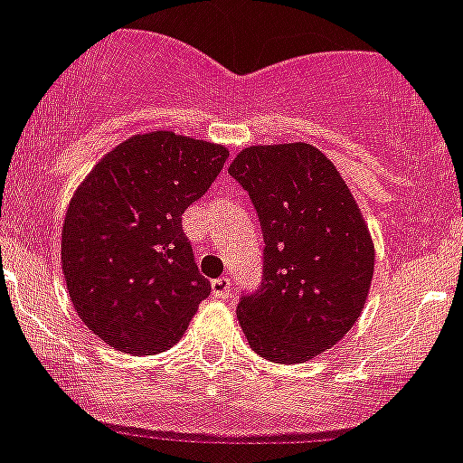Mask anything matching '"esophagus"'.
<instances>
[{"label": "esophagus", "mask_w": 463, "mask_h": 463, "mask_svg": "<svg viewBox=\"0 0 463 463\" xmlns=\"http://www.w3.org/2000/svg\"><path fill=\"white\" fill-rule=\"evenodd\" d=\"M212 293H214V298H228L231 296V279L219 277V279L212 281Z\"/></svg>", "instance_id": "34e87169"}]
</instances>
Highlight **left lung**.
I'll return each instance as SVG.
<instances>
[{"instance_id": "1", "label": "left lung", "mask_w": 463, "mask_h": 463, "mask_svg": "<svg viewBox=\"0 0 463 463\" xmlns=\"http://www.w3.org/2000/svg\"><path fill=\"white\" fill-rule=\"evenodd\" d=\"M263 232V279L237 319L256 354L303 364L343 340L364 309L375 249L347 184L309 144L249 146L228 167Z\"/></svg>"}]
</instances>
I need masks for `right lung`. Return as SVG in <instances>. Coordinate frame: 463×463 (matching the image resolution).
Segmentation results:
<instances>
[{"label": "right lung", "instance_id": "right-lung-1", "mask_svg": "<svg viewBox=\"0 0 463 463\" xmlns=\"http://www.w3.org/2000/svg\"><path fill=\"white\" fill-rule=\"evenodd\" d=\"M226 146L175 132L135 135L104 156L71 198L62 272L81 321L128 354L179 343L212 291L182 214L207 193Z\"/></svg>", "mask_w": 463, "mask_h": 463}]
</instances>
